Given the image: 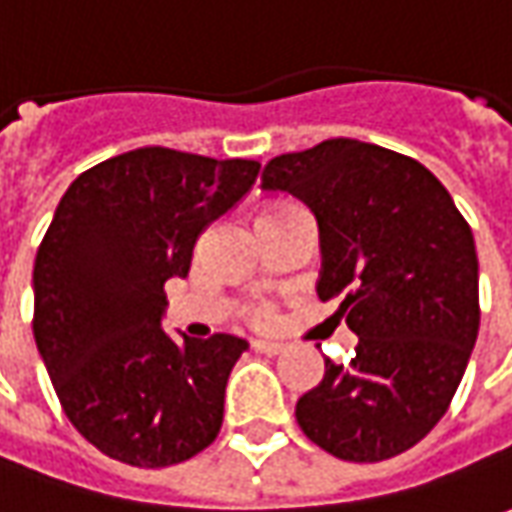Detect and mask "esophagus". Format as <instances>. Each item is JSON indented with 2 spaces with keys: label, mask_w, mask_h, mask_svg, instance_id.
Wrapping results in <instances>:
<instances>
[{
  "label": "esophagus",
  "mask_w": 512,
  "mask_h": 512,
  "mask_svg": "<svg viewBox=\"0 0 512 512\" xmlns=\"http://www.w3.org/2000/svg\"><path fill=\"white\" fill-rule=\"evenodd\" d=\"M252 348H255L257 354H269V357H274V354H280L286 345L280 343V340H252Z\"/></svg>",
  "instance_id": "obj_1"
}]
</instances>
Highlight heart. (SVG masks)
<instances>
[{
    "label": "heart",
    "instance_id": "b5f03b06",
    "mask_svg": "<svg viewBox=\"0 0 512 512\" xmlns=\"http://www.w3.org/2000/svg\"><path fill=\"white\" fill-rule=\"evenodd\" d=\"M283 203H286V201L269 203V206H266L263 212H269V209H277V206H283ZM255 320H257V323H260V326H269V323H272V320H274V311L269 309V306H263V309L255 311Z\"/></svg>",
    "mask_w": 512,
    "mask_h": 512
}]
</instances>
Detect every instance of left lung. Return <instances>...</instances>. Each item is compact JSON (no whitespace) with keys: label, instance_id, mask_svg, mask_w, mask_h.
<instances>
[{"label":"left lung","instance_id":"obj_1","mask_svg":"<svg viewBox=\"0 0 512 512\" xmlns=\"http://www.w3.org/2000/svg\"><path fill=\"white\" fill-rule=\"evenodd\" d=\"M320 226V300L340 297L360 337L348 365L326 357L297 399V425L345 462L394 459L433 431L465 377L479 334V260L450 192L419 161L328 138L263 167Z\"/></svg>","mask_w":512,"mask_h":512}]
</instances>
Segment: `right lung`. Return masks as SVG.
Instances as JSON below:
<instances>
[{"instance_id":"obj_1","label":"right lung","mask_w":512,"mask_h":512,"mask_svg":"<svg viewBox=\"0 0 512 512\" xmlns=\"http://www.w3.org/2000/svg\"><path fill=\"white\" fill-rule=\"evenodd\" d=\"M257 161L141 147L81 172L33 263V337L73 428L110 459L169 467L223 425L246 340L175 343L164 283L186 277L201 232L255 184Z\"/></svg>"}]
</instances>
